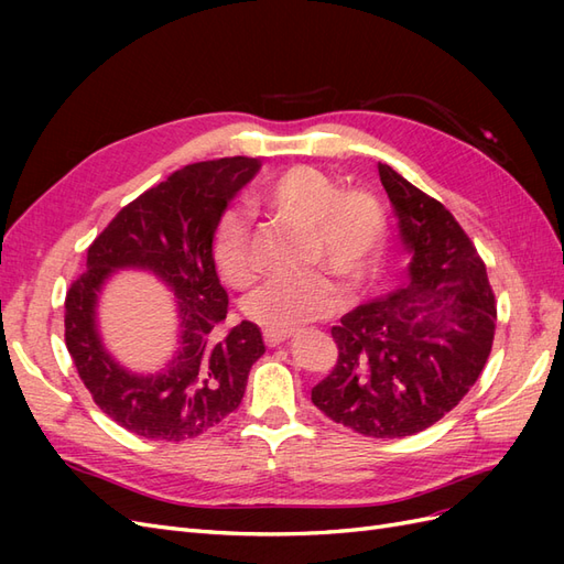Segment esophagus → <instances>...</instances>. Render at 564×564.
Instances as JSON below:
<instances>
[{
	"label": "esophagus",
	"mask_w": 564,
	"mask_h": 564,
	"mask_svg": "<svg viewBox=\"0 0 564 564\" xmlns=\"http://www.w3.org/2000/svg\"><path fill=\"white\" fill-rule=\"evenodd\" d=\"M292 336V332H275V329H263V340L268 348H275L280 344H284V340Z\"/></svg>",
	"instance_id": "obj_1"
}]
</instances>
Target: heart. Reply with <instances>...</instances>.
<instances>
[{
  "label": "heart",
  "instance_id": "heart-1",
  "mask_svg": "<svg viewBox=\"0 0 564 564\" xmlns=\"http://www.w3.org/2000/svg\"><path fill=\"white\" fill-rule=\"evenodd\" d=\"M253 207L303 228V263L317 265L357 286L377 268L386 249L388 218L379 197L365 187H340L313 166H292L265 178L251 195ZM212 259L218 278L230 286H249L259 265L251 247L249 218L230 207L212 235ZM340 292L324 272L272 278L245 301V315L265 329L292 332L338 308Z\"/></svg>",
  "mask_w": 564,
  "mask_h": 564
}]
</instances>
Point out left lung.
<instances>
[{
  "mask_svg": "<svg viewBox=\"0 0 564 564\" xmlns=\"http://www.w3.org/2000/svg\"><path fill=\"white\" fill-rule=\"evenodd\" d=\"M412 251L406 280L332 327L338 357L311 392L332 421L367 437L431 429L480 377L497 329L485 261L445 204L379 162Z\"/></svg>",
  "mask_w": 564,
  "mask_h": 564,
  "instance_id": "1",
  "label": "left lung"
}]
</instances>
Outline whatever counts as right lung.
Returning <instances> with one entry per match:
<instances>
[{
    "mask_svg": "<svg viewBox=\"0 0 564 564\" xmlns=\"http://www.w3.org/2000/svg\"><path fill=\"white\" fill-rule=\"evenodd\" d=\"M261 169L256 158L187 164L129 202L87 249V270L65 294V346L94 402L145 440L181 442L214 429L240 406L251 365L265 352L256 324L214 338L228 315L212 235L228 199ZM148 267L182 299V348L158 378L119 370L99 346L93 305L115 267Z\"/></svg>",
    "mask_w": 564,
    "mask_h": 564,
    "instance_id": "obj_1",
    "label": "right lung"
}]
</instances>
